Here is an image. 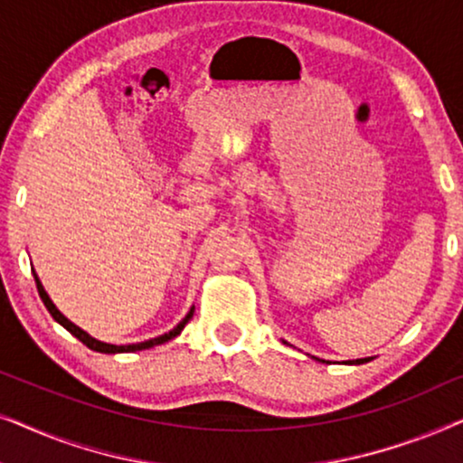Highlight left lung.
<instances>
[{
  "label": "left lung",
  "instance_id": "obj_1",
  "mask_svg": "<svg viewBox=\"0 0 463 463\" xmlns=\"http://www.w3.org/2000/svg\"><path fill=\"white\" fill-rule=\"evenodd\" d=\"M371 358H360V360H356V363H352V364H363V363H369Z\"/></svg>",
  "mask_w": 463,
  "mask_h": 463
}]
</instances>
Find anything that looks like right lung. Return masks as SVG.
Listing matches in <instances>:
<instances>
[{
  "mask_svg": "<svg viewBox=\"0 0 463 463\" xmlns=\"http://www.w3.org/2000/svg\"><path fill=\"white\" fill-rule=\"evenodd\" d=\"M33 278H35V284H37V293H40V297H42V301H43V306H46V309L50 312V316H52V318L59 322L61 326H65L69 333L73 335V337H78L81 344H84L86 347H90V350H94V352H100V354H119V352H137V350H147V347H154V345H160V344H166V341H170V339H175L176 335H181V331L183 328H185V325L189 320H192V316H194V307L189 309L187 312V316L185 318H183L179 325H176L173 331H168V333H164V335H160V337H154V339H149V341H141V344H132V345H113V344H105V341H99V339H94V337H90V335H88L86 331H81L80 326H75L71 320H67L65 316H62L59 309H56V306L52 303V299H50L48 297V293H46V288L42 287V282H40V278H37V274L33 271Z\"/></svg>",
  "mask_w": 463,
  "mask_h": 463,
  "instance_id": "right-lung-1",
  "label": "right lung"
}]
</instances>
